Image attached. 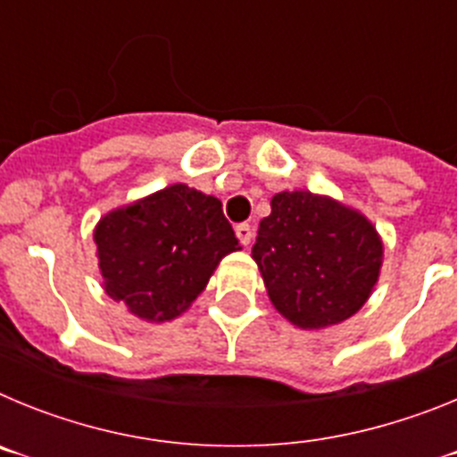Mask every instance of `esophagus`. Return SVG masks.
Segmentation results:
<instances>
[{"label": "esophagus", "instance_id": "esophagus-1", "mask_svg": "<svg viewBox=\"0 0 457 457\" xmlns=\"http://www.w3.org/2000/svg\"><path fill=\"white\" fill-rule=\"evenodd\" d=\"M236 236H237V240L245 245V247H249V242H252V237H253V228L247 224V221H242V224L236 226Z\"/></svg>", "mask_w": 457, "mask_h": 457}]
</instances>
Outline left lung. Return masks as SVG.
<instances>
[{
  "label": "left lung",
  "instance_id": "left-lung-1",
  "mask_svg": "<svg viewBox=\"0 0 457 457\" xmlns=\"http://www.w3.org/2000/svg\"><path fill=\"white\" fill-rule=\"evenodd\" d=\"M270 205L252 256L274 309L304 329L357 313L382 265L375 226L357 210L311 192H281Z\"/></svg>",
  "mask_w": 457,
  "mask_h": 457
}]
</instances>
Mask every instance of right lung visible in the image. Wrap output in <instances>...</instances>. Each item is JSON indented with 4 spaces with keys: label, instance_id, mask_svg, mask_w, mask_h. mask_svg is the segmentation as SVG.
<instances>
[{
    "label": "right lung",
    "instance_id": "right-lung-1",
    "mask_svg": "<svg viewBox=\"0 0 457 457\" xmlns=\"http://www.w3.org/2000/svg\"><path fill=\"white\" fill-rule=\"evenodd\" d=\"M93 237L109 297L151 322L180 316L240 249L221 201L180 183L104 215Z\"/></svg>",
    "mask_w": 457,
    "mask_h": 457
}]
</instances>
